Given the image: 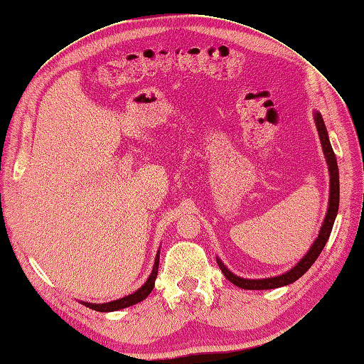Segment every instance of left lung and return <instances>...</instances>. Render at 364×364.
I'll return each instance as SVG.
<instances>
[{
  "label": "left lung",
  "instance_id": "left-lung-1",
  "mask_svg": "<svg viewBox=\"0 0 364 364\" xmlns=\"http://www.w3.org/2000/svg\"><path fill=\"white\" fill-rule=\"evenodd\" d=\"M314 121H316L317 134H318V138H321V144H322V149H323V155L326 158L328 171H329V202H328V211H326V215H325V220H323V225H322L321 230H318V235L313 243V246L310 247V250L305 253V257L299 262H297L293 269L279 274V277L262 278V279L240 278L225 266L222 259L217 258L218 267L222 269V272H223L225 277L228 278V281L235 284L237 287H240V289H245V290H270V289L284 287V285H289V284L294 282L296 279H299L302 274L313 266L314 261L317 259V257L321 255V252L323 250L329 235H331L334 220H336L337 211H338V200H340L338 167H337V161H336L334 150L331 147V142H329V138H328V130L325 127L322 115L318 112H314Z\"/></svg>",
  "mask_w": 364,
  "mask_h": 364
}]
</instances>
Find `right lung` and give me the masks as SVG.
Listing matches in <instances>:
<instances>
[{
  "label": "right lung",
  "mask_w": 364,
  "mask_h": 364,
  "mask_svg": "<svg viewBox=\"0 0 364 364\" xmlns=\"http://www.w3.org/2000/svg\"><path fill=\"white\" fill-rule=\"evenodd\" d=\"M158 267H159V250L156 253V258H155V266H153V270L150 273L149 279L144 282L141 289H138L135 293H132L129 296L121 297V299L117 301H111V302H106V304H91V302H80L82 305L91 308V310L95 311H100V313H109V311H117V310H123V308H127L130 305H135L141 301H144L146 297L151 293L153 287H155V281L158 277Z\"/></svg>",
  "instance_id": "right-lung-1"
}]
</instances>
